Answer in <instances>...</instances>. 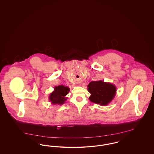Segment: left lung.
Wrapping results in <instances>:
<instances>
[{"label":"left lung","instance_id":"8db88e82","mask_svg":"<svg viewBox=\"0 0 154 154\" xmlns=\"http://www.w3.org/2000/svg\"><path fill=\"white\" fill-rule=\"evenodd\" d=\"M88 91L91 94L89 97L91 102L105 106L114 98L117 88L114 84L99 80L89 82Z\"/></svg>","mask_w":154,"mask_h":154}]
</instances>
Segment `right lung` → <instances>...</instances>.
Here are the masks:
<instances>
[{
	"label": "right lung",
	"instance_id": "obj_1",
	"mask_svg": "<svg viewBox=\"0 0 154 154\" xmlns=\"http://www.w3.org/2000/svg\"><path fill=\"white\" fill-rule=\"evenodd\" d=\"M69 91L70 89L66 86L59 85L55 87L54 91L49 96V100L52 104L62 105L67 100V97L66 96Z\"/></svg>",
	"mask_w": 154,
	"mask_h": 154
}]
</instances>
